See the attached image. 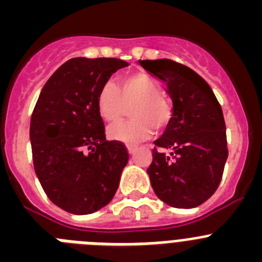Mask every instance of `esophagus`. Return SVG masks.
<instances>
[{"mask_svg":"<svg viewBox=\"0 0 262 262\" xmlns=\"http://www.w3.org/2000/svg\"><path fill=\"white\" fill-rule=\"evenodd\" d=\"M127 149H128L129 155H135V152L138 151V147L136 145H127Z\"/></svg>","mask_w":262,"mask_h":262,"instance_id":"esophagus-1","label":"esophagus"}]
</instances>
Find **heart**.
<instances>
[{
    "label": "heart",
    "instance_id": "heart-1",
    "mask_svg": "<svg viewBox=\"0 0 262 262\" xmlns=\"http://www.w3.org/2000/svg\"><path fill=\"white\" fill-rule=\"evenodd\" d=\"M163 90L154 78L144 73H131L120 77L117 85L106 82L97 96V108L106 122H117L126 114L133 119L119 122L108 128V136L127 144L145 140L161 131L172 119V103L164 97Z\"/></svg>",
    "mask_w": 262,
    "mask_h": 262
}]
</instances>
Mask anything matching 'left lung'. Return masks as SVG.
Returning <instances> with one entry per match:
<instances>
[{"label":"left lung","mask_w":262,"mask_h":262,"mask_svg":"<svg viewBox=\"0 0 262 262\" xmlns=\"http://www.w3.org/2000/svg\"><path fill=\"white\" fill-rule=\"evenodd\" d=\"M140 66L165 82L173 101V117L155 142L147 169L151 185L166 205L196 207L216 191L228 157L221 103L210 85L184 64L160 59L140 60Z\"/></svg>","instance_id":"8db88e82"}]
</instances>
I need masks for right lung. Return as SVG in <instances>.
<instances>
[{"label": "right lung", "instance_id": "add662e5", "mask_svg": "<svg viewBox=\"0 0 262 262\" xmlns=\"http://www.w3.org/2000/svg\"><path fill=\"white\" fill-rule=\"evenodd\" d=\"M128 62L114 57H75L46 82L30 122L34 169L47 196L71 214L107 205L128 161L126 145L106 140L97 108L103 84Z\"/></svg>", "mask_w": 262, "mask_h": 262}]
</instances>
